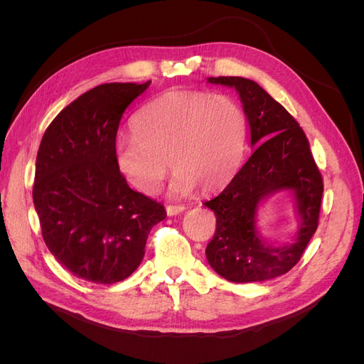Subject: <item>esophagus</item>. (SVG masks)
Instances as JSON below:
<instances>
[{
	"label": "esophagus",
	"instance_id": "1",
	"mask_svg": "<svg viewBox=\"0 0 364 364\" xmlns=\"http://www.w3.org/2000/svg\"><path fill=\"white\" fill-rule=\"evenodd\" d=\"M185 211V206L183 205H168L167 206V214L168 215H178L181 213Z\"/></svg>",
	"mask_w": 364,
	"mask_h": 364
}]
</instances>
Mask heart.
Masks as SVG:
<instances>
[{
    "instance_id": "b5f03b06",
    "label": "heart",
    "mask_w": 364,
    "mask_h": 364,
    "mask_svg": "<svg viewBox=\"0 0 364 364\" xmlns=\"http://www.w3.org/2000/svg\"><path fill=\"white\" fill-rule=\"evenodd\" d=\"M134 136L115 141V165L124 181L144 194H155L176 170L173 196H186L197 185L217 191L232 179L245 146V117L226 94L186 91L165 94L146 105L132 121Z\"/></svg>"
}]
</instances>
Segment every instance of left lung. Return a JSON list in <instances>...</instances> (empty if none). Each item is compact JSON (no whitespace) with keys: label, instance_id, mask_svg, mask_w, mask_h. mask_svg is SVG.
<instances>
[{"label":"left lung","instance_id":"obj_1","mask_svg":"<svg viewBox=\"0 0 364 364\" xmlns=\"http://www.w3.org/2000/svg\"><path fill=\"white\" fill-rule=\"evenodd\" d=\"M208 83L234 87L243 105L255 149L226 188L203 205L217 220L206 259L230 282H259L287 273L314 235L323 182L297 121L253 80L208 77ZM278 192L294 199L298 230L290 244H267L256 228L259 208Z\"/></svg>","mask_w":364,"mask_h":364}]
</instances>
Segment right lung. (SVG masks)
Returning <instances> with one entry per match:
<instances>
[{
    "label": "right lung",
    "mask_w": 364,
    "mask_h": 364,
    "mask_svg": "<svg viewBox=\"0 0 364 364\" xmlns=\"http://www.w3.org/2000/svg\"><path fill=\"white\" fill-rule=\"evenodd\" d=\"M105 83L75 98L51 121L36 158L33 203L51 255L95 284L129 278L165 208L130 188L114 146L127 106L150 86Z\"/></svg>",
    "instance_id": "obj_1"
}]
</instances>
